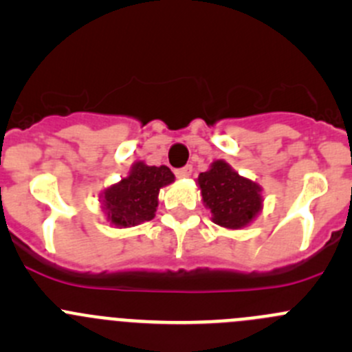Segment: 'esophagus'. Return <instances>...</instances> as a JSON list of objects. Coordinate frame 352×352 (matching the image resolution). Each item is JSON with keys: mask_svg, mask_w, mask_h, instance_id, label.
I'll list each match as a JSON object with an SVG mask.
<instances>
[{"mask_svg": "<svg viewBox=\"0 0 352 352\" xmlns=\"http://www.w3.org/2000/svg\"><path fill=\"white\" fill-rule=\"evenodd\" d=\"M190 173H192V166H190V165H186L184 168L175 170V175L179 177V179H186V177H190Z\"/></svg>", "mask_w": 352, "mask_h": 352, "instance_id": "esophagus-1", "label": "esophagus"}]
</instances>
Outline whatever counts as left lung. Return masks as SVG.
Here are the masks:
<instances>
[{
	"instance_id": "1",
	"label": "left lung",
	"mask_w": 352,
	"mask_h": 352,
	"mask_svg": "<svg viewBox=\"0 0 352 352\" xmlns=\"http://www.w3.org/2000/svg\"><path fill=\"white\" fill-rule=\"evenodd\" d=\"M197 186L212 223L223 228H245L262 211V187L239 175L225 160H216L208 172L199 173Z\"/></svg>"
}]
</instances>
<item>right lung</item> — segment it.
Masks as SVG:
<instances>
[{"label": "right lung", "instance_id": "add662e5", "mask_svg": "<svg viewBox=\"0 0 352 352\" xmlns=\"http://www.w3.org/2000/svg\"><path fill=\"white\" fill-rule=\"evenodd\" d=\"M173 180L175 175L168 166H150L144 162L133 163L129 175L100 194L102 209L110 225L129 228L153 219L160 189L170 186Z\"/></svg>", "mask_w": 352, "mask_h": 352}]
</instances>
